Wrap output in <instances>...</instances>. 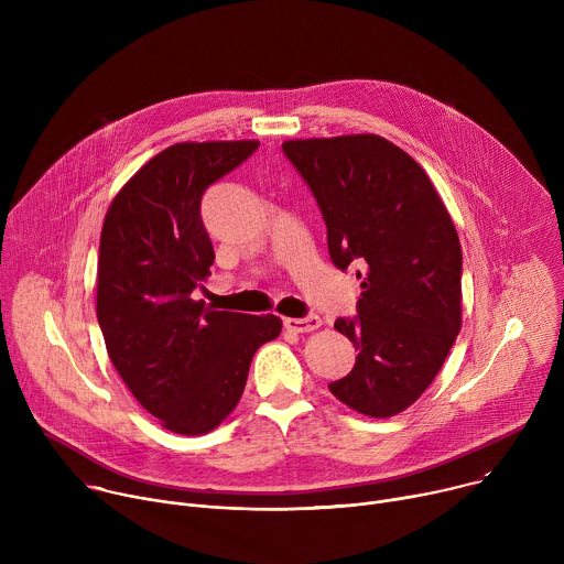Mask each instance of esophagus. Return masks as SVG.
Returning a JSON list of instances; mask_svg holds the SVG:
<instances>
[{
  "label": "esophagus",
  "instance_id": "34e87169",
  "mask_svg": "<svg viewBox=\"0 0 564 564\" xmlns=\"http://www.w3.org/2000/svg\"><path fill=\"white\" fill-rule=\"evenodd\" d=\"M285 328L292 330V333H312L321 326V318L316 314H310V316H303V318H285L283 321Z\"/></svg>",
  "mask_w": 564,
  "mask_h": 564
}]
</instances>
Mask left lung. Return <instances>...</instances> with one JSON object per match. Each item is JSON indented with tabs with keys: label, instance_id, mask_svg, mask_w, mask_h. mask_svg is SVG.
Listing matches in <instances>:
<instances>
[{
	"label": "left lung",
	"instance_id": "left-lung-1",
	"mask_svg": "<svg viewBox=\"0 0 564 564\" xmlns=\"http://www.w3.org/2000/svg\"><path fill=\"white\" fill-rule=\"evenodd\" d=\"M283 151L328 227V252L359 268L355 318H337L357 355L330 392L368 417L406 411L462 328V248L426 172L375 133L288 140Z\"/></svg>",
	"mask_w": 564,
	"mask_h": 564
}]
</instances>
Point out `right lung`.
<instances>
[{
    "label": "right lung",
    "mask_w": 564,
    "mask_h": 564,
    "mask_svg": "<svg viewBox=\"0 0 564 564\" xmlns=\"http://www.w3.org/2000/svg\"><path fill=\"white\" fill-rule=\"evenodd\" d=\"M257 149V140L172 144L105 216L98 324L107 352L140 406L178 435L214 431L243 394L254 352L281 333L274 314L192 299L214 263L200 198Z\"/></svg>",
    "instance_id": "1"
}]
</instances>
